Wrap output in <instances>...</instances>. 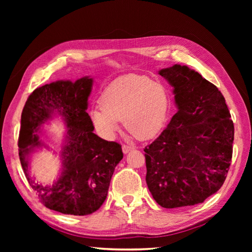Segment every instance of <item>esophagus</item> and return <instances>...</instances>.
<instances>
[{
  "mask_svg": "<svg viewBox=\"0 0 252 252\" xmlns=\"http://www.w3.org/2000/svg\"><path fill=\"white\" fill-rule=\"evenodd\" d=\"M135 147L134 146H130V145H123V146H122V149H123V152L124 154H128L129 151L130 150H133Z\"/></svg>",
  "mask_w": 252,
  "mask_h": 252,
  "instance_id": "esophagus-1",
  "label": "esophagus"
}]
</instances>
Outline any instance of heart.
<instances>
[{
  "label": "heart",
  "instance_id": "obj_1",
  "mask_svg": "<svg viewBox=\"0 0 252 252\" xmlns=\"http://www.w3.org/2000/svg\"><path fill=\"white\" fill-rule=\"evenodd\" d=\"M101 107L90 111L91 121L103 136L111 139L124 121L127 130L139 139H149L163 127L168 94L162 84L139 74L114 80L100 98Z\"/></svg>",
  "mask_w": 252,
  "mask_h": 252
}]
</instances>
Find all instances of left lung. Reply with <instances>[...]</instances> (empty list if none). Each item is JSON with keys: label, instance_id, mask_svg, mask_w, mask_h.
<instances>
[{"label": "left lung", "instance_id": "left-lung-1", "mask_svg": "<svg viewBox=\"0 0 252 252\" xmlns=\"http://www.w3.org/2000/svg\"><path fill=\"white\" fill-rule=\"evenodd\" d=\"M158 74L173 87L178 111L147 147L146 183L164 208L203 203L224 184L232 158L234 126L216 85L187 66Z\"/></svg>", "mask_w": 252, "mask_h": 252}]
</instances>
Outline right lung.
Here are the masks:
<instances>
[{
	"instance_id": "obj_1",
	"label": "right lung",
	"mask_w": 252,
	"mask_h": 252,
	"mask_svg": "<svg viewBox=\"0 0 252 252\" xmlns=\"http://www.w3.org/2000/svg\"><path fill=\"white\" fill-rule=\"evenodd\" d=\"M93 82L85 77L74 83L46 84L32 91L22 111L18 142L22 168L40 202L64 215L87 216L100 208L114 168L123 158L119 143L94 133L93 121L86 112ZM56 113L63 117L68 127L61 153L63 173L53 186L43 188L29 177L28 157L35 148L44 146L37 133Z\"/></svg>"
}]
</instances>
